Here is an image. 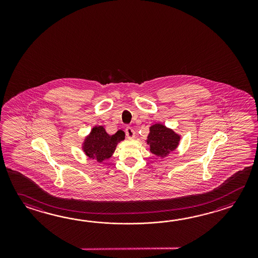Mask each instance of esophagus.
<instances>
[{
  "label": "esophagus",
  "mask_w": 258,
  "mask_h": 258,
  "mask_svg": "<svg viewBox=\"0 0 258 258\" xmlns=\"http://www.w3.org/2000/svg\"><path fill=\"white\" fill-rule=\"evenodd\" d=\"M125 134H126V137L129 139H133V138H135V137H136V133H135L134 129L132 127L127 126L125 128Z\"/></svg>",
  "instance_id": "obj_1"
}]
</instances>
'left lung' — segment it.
<instances>
[{
    "mask_svg": "<svg viewBox=\"0 0 258 258\" xmlns=\"http://www.w3.org/2000/svg\"><path fill=\"white\" fill-rule=\"evenodd\" d=\"M180 139L181 137L173 130L167 128L163 124L156 123L149 128L147 143L149 145L151 153L163 158L175 150Z\"/></svg>",
    "mask_w": 258,
    "mask_h": 258,
    "instance_id": "1",
    "label": "left lung"
}]
</instances>
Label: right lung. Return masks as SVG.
Returning <instances> with one entry per match:
<instances>
[{"mask_svg":"<svg viewBox=\"0 0 258 258\" xmlns=\"http://www.w3.org/2000/svg\"><path fill=\"white\" fill-rule=\"evenodd\" d=\"M124 132L119 130L110 136L103 126H95L83 143V150L89 159L102 162L110 159L115 151L117 144L124 139Z\"/></svg>","mask_w":258,"mask_h":258,"instance_id":"add662e5","label":"right lung"}]
</instances>
